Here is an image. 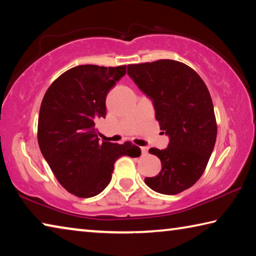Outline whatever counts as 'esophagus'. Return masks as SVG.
<instances>
[{
	"instance_id": "34e87169",
	"label": "esophagus",
	"mask_w": 256,
	"mask_h": 256,
	"mask_svg": "<svg viewBox=\"0 0 256 256\" xmlns=\"http://www.w3.org/2000/svg\"><path fill=\"white\" fill-rule=\"evenodd\" d=\"M148 146H142L141 151H142V154H148Z\"/></svg>"
}]
</instances>
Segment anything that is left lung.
<instances>
[{
    "label": "left lung",
    "mask_w": 256,
    "mask_h": 256,
    "mask_svg": "<svg viewBox=\"0 0 256 256\" xmlns=\"http://www.w3.org/2000/svg\"><path fill=\"white\" fill-rule=\"evenodd\" d=\"M128 73L152 99L160 130L170 136L164 150L150 148L162 170L144 182L156 192L175 196L196 183L214 150L216 120L210 92L201 76L178 60L128 64Z\"/></svg>",
    "instance_id": "left-lung-1"
}]
</instances>
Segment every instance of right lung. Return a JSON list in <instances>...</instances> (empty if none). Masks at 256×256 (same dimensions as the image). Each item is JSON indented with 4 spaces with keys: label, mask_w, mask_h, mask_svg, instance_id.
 Returning <instances> with one entry per match:
<instances>
[{
    "label": "right lung",
    "mask_w": 256,
    "mask_h": 256,
    "mask_svg": "<svg viewBox=\"0 0 256 256\" xmlns=\"http://www.w3.org/2000/svg\"><path fill=\"white\" fill-rule=\"evenodd\" d=\"M125 73L126 66H74L60 74L42 98L38 144L58 183L78 198L102 192L120 157L141 154L130 141L100 142L94 125L106 116L107 94Z\"/></svg>",
    "instance_id": "right-lung-1"
}]
</instances>
